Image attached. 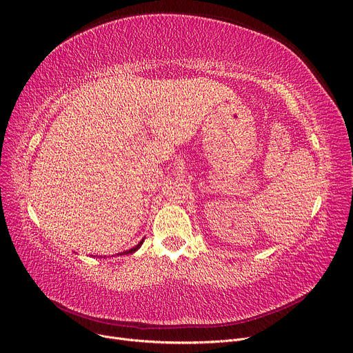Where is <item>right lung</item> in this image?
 <instances>
[{"label":"right lung","instance_id":"add662e5","mask_svg":"<svg viewBox=\"0 0 353 353\" xmlns=\"http://www.w3.org/2000/svg\"><path fill=\"white\" fill-rule=\"evenodd\" d=\"M142 244H143V240L140 241V243H139L136 247H133V248H130V250H128V251H125V252H121V255H122V254H125V255H126V254H133V252H134L137 248H140V245H142ZM117 255H119V254H117Z\"/></svg>","mask_w":353,"mask_h":353}]
</instances>
